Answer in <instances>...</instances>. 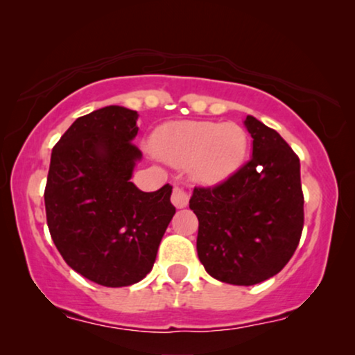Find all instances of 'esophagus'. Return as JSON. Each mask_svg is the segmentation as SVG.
Here are the masks:
<instances>
[{
	"label": "esophagus",
	"instance_id": "esophagus-1",
	"mask_svg": "<svg viewBox=\"0 0 355 355\" xmlns=\"http://www.w3.org/2000/svg\"><path fill=\"white\" fill-rule=\"evenodd\" d=\"M171 202L176 208H186L187 203H189V193L181 187H174L173 196H171Z\"/></svg>",
	"mask_w": 355,
	"mask_h": 355
}]
</instances>
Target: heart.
Listing matches in <instances>:
<instances>
[{
  "instance_id": "heart-1",
  "label": "heart",
  "mask_w": 355,
  "mask_h": 355,
  "mask_svg": "<svg viewBox=\"0 0 355 355\" xmlns=\"http://www.w3.org/2000/svg\"><path fill=\"white\" fill-rule=\"evenodd\" d=\"M152 150L164 163L187 168L193 182L216 186L244 163L247 134L234 123L171 121L153 134Z\"/></svg>"
}]
</instances>
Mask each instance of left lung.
<instances>
[{"label": "left lung", "instance_id": "8db88e82", "mask_svg": "<svg viewBox=\"0 0 355 355\" xmlns=\"http://www.w3.org/2000/svg\"><path fill=\"white\" fill-rule=\"evenodd\" d=\"M252 158L225 182L196 187L189 207L198 218L197 254L218 281L252 286L284 268L304 227L300 162L286 140L247 116Z\"/></svg>", "mask_w": 355, "mask_h": 355}]
</instances>
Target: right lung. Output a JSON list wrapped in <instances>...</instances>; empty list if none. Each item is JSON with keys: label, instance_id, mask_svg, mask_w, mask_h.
Listing matches in <instances>:
<instances>
[{"label": "right lung", "instance_id": "add662e5", "mask_svg": "<svg viewBox=\"0 0 355 355\" xmlns=\"http://www.w3.org/2000/svg\"><path fill=\"white\" fill-rule=\"evenodd\" d=\"M137 111L111 105L77 118L51 152L45 187L51 239L72 270L106 288L144 279L176 208L173 187L130 182L142 153Z\"/></svg>", "mask_w": 355, "mask_h": 355}]
</instances>
